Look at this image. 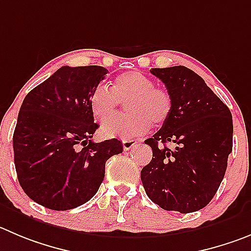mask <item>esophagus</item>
Instances as JSON below:
<instances>
[{"label":"esophagus","instance_id":"1","mask_svg":"<svg viewBox=\"0 0 251 251\" xmlns=\"http://www.w3.org/2000/svg\"><path fill=\"white\" fill-rule=\"evenodd\" d=\"M136 144H137V142L135 141V140H123V147H124V150H125V151H128V150H131Z\"/></svg>","mask_w":251,"mask_h":251}]
</instances>
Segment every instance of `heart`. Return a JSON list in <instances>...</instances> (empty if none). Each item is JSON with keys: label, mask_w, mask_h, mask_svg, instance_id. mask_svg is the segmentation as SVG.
<instances>
[{"label": "heart", "mask_w": 251, "mask_h": 251, "mask_svg": "<svg viewBox=\"0 0 251 251\" xmlns=\"http://www.w3.org/2000/svg\"><path fill=\"white\" fill-rule=\"evenodd\" d=\"M126 104V116L109 121L101 127L105 137H121L132 140L139 137L154 125H162L168 120L172 111V98L162 88L154 86L152 79L144 73L126 72L112 81L111 89L97 85L91 91L90 109L93 115L101 123L111 119L120 102Z\"/></svg>", "instance_id": "obj_1"}]
</instances>
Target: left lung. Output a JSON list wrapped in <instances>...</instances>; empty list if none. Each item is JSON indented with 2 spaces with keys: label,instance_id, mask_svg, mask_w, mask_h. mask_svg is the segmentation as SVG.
<instances>
[{
  "label": "left lung",
  "instance_id": "obj_1",
  "mask_svg": "<svg viewBox=\"0 0 251 251\" xmlns=\"http://www.w3.org/2000/svg\"><path fill=\"white\" fill-rule=\"evenodd\" d=\"M172 98V111L145 144L152 160L141 171L150 200L165 210L204 208L221 186L233 149V119L226 104L193 70L152 68ZM167 143L175 149H168Z\"/></svg>",
  "mask_w": 251,
  "mask_h": 251
}]
</instances>
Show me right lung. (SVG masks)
Masks as SVG:
<instances>
[{"label": "right lung", "instance_id": "right-lung-1", "mask_svg": "<svg viewBox=\"0 0 251 251\" xmlns=\"http://www.w3.org/2000/svg\"><path fill=\"white\" fill-rule=\"evenodd\" d=\"M106 73L65 65L23 100L13 132L16 172L25 193L43 207L68 210L90 201L106 161L123 152L118 139L91 141L99 125L89 100Z\"/></svg>", "mask_w": 251, "mask_h": 251}]
</instances>
